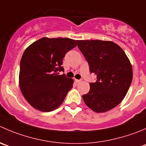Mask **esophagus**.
<instances>
[{
    "instance_id": "34e87169",
    "label": "esophagus",
    "mask_w": 146,
    "mask_h": 146,
    "mask_svg": "<svg viewBox=\"0 0 146 146\" xmlns=\"http://www.w3.org/2000/svg\"><path fill=\"white\" fill-rule=\"evenodd\" d=\"M75 81H76V83H80V82L82 81V80H78V79H75Z\"/></svg>"
}]
</instances>
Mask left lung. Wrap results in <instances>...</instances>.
<instances>
[{"instance_id":"left-lung-1","label":"left lung","mask_w":146,"mask_h":146,"mask_svg":"<svg viewBox=\"0 0 146 146\" xmlns=\"http://www.w3.org/2000/svg\"><path fill=\"white\" fill-rule=\"evenodd\" d=\"M78 47L97 76L90 90L83 96L85 103L96 113L118 106L128 93L133 79L130 60L122 48L108 40H77Z\"/></svg>"}]
</instances>
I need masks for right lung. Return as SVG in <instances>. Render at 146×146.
I'll return each instance as SVG.
<instances>
[{"mask_svg":"<svg viewBox=\"0 0 146 146\" xmlns=\"http://www.w3.org/2000/svg\"><path fill=\"white\" fill-rule=\"evenodd\" d=\"M77 46L76 40L68 38H42L30 45L21 60L19 86L23 96L32 107L42 112L58 108L73 80L63 71V58Z\"/></svg>","mask_w":146,"mask_h":146,"instance_id":"add662e5","label":"right lung"}]
</instances>
